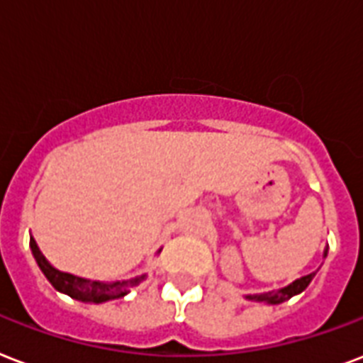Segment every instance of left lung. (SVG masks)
<instances>
[{
    "label": "left lung",
    "mask_w": 363,
    "mask_h": 363,
    "mask_svg": "<svg viewBox=\"0 0 363 363\" xmlns=\"http://www.w3.org/2000/svg\"><path fill=\"white\" fill-rule=\"evenodd\" d=\"M328 255V248L324 250V257ZM316 272H308L305 277L297 278L294 280L291 284L288 286H284V288H278V289H272V291H267V294H254V296H246L248 301H255V303H267V305H280V303L288 301L291 299L294 296H299L303 289L307 288L308 284L313 282V278L316 277Z\"/></svg>",
    "instance_id": "8db88e82"
}]
</instances>
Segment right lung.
I'll return each instance as SVG.
<instances>
[{
	"mask_svg": "<svg viewBox=\"0 0 363 363\" xmlns=\"http://www.w3.org/2000/svg\"><path fill=\"white\" fill-rule=\"evenodd\" d=\"M30 248H32L33 259H35L38 267L45 274V278L52 284V288L81 303L100 305V303L111 301V299H121L147 277V274H140V277L128 278V280H117V282H100V280H91V278L75 277V274L58 271L56 267L50 265L49 259L41 254V250H39L33 237H30ZM157 254H161V250Z\"/></svg>",
	"mask_w": 363,
	"mask_h": 363,
	"instance_id": "obj_1",
	"label": "right lung"
}]
</instances>
